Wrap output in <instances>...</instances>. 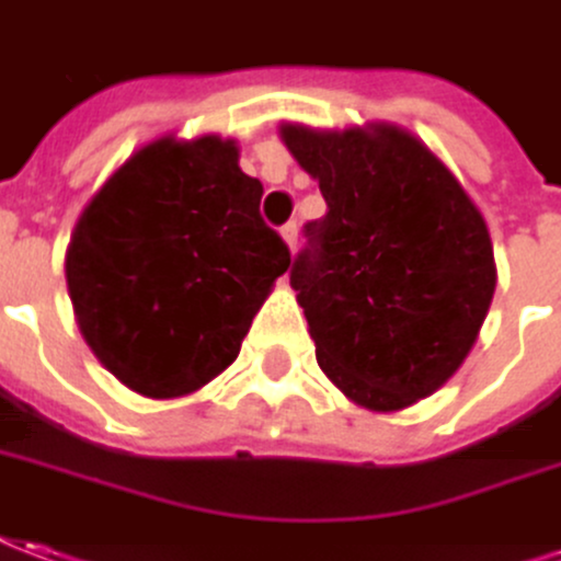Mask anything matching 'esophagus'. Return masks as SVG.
<instances>
[{
    "label": "esophagus",
    "mask_w": 561,
    "mask_h": 561,
    "mask_svg": "<svg viewBox=\"0 0 561 561\" xmlns=\"http://www.w3.org/2000/svg\"><path fill=\"white\" fill-rule=\"evenodd\" d=\"M280 238H284V243H287L289 250H296V247H299V226H296V222H287V226L280 229Z\"/></svg>",
    "instance_id": "obj_1"
}]
</instances>
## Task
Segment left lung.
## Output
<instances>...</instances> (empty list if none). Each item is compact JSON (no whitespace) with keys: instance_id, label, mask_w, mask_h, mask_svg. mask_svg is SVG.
<instances>
[{"instance_id":"1","label":"left lung","mask_w":561,"mask_h":561,"mask_svg":"<svg viewBox=\"0 0 561 561\" xmlns=\"http://www.w3.org/2000/svg\"><path fill=\"white\" fill-rule=\"evenodd\" d=\"M280 140L327 201L289 272L320 369L369 412L431 397L477 345L497 284L477 204L405 127L284 122Z\"/></svg>"}]
</instances>
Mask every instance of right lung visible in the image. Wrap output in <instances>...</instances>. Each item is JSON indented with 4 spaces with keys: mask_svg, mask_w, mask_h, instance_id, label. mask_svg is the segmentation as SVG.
<instances>
[{
    "mask_svg": "<svg viewBox=\"0 0 561 561\" xmlns=\"http://www.w3.org/2000/svg\"><path fill=\"white\" fill-rule=\"evenodd\" d=\"M219 134L146 142L81 210L67 287L81 335L125 388L173 400L229 369L289 268L262 183Z\"/></svg>",
    "mask_w": 561,
    "mask_h": 561,
    "instance_id": "right-lung-1",
    "label": "right lung"
}]
</instances>
